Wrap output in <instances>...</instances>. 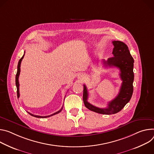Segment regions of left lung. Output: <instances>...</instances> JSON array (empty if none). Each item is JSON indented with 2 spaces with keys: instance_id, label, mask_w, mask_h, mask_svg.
I'll use <instances>...</instances> for the list:
<instances>
[{
  "instance_id": "1",
  "label": "left lung",
  "mask_w": 154,
  "mask_h": 154,
  "mask_svg": "<svg viewBox=\"0 0 154 154\" xmlns=\"http://www.w3.org/2000/svg\"><path fill=\"white\" fill-rule=\"evenodd\" d=\"M112 44L114 57L109 58L107 61L103 60V62L105 66H116L120 70L119 75L122 83L117 96L109 102L107 108H98L88 101V92L86 85H84L83 101L85 106L91 111L102 114H113L121 111L130 100L133 92V58L124 42L113 41Z\"/></svg>"
}]
</instances>
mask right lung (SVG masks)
<instances>
[{"mask_svg": "<svg viewBox=\"0 0 154 154\" xmlns=\"http://www.w3.org/2000/svg\"><path fill=\"white\" fill-rule=\"evenodd\" d=\"M24 54H25V52H24ZM24 54L23 56V57L20 59V60H19V62H18V68H18V69H17V73H16V88H17V96H18V98L20 97V90H19L20 84H19L18 78H19V76H20V74L21 63V61H22L23 59L24 58ZM62 109H63V106H62V107L61 108V109H60L59 111H57V112H54V113H53V114H51V115H49V116H41L34 115V114H31V113H30V112H28V113H29L30 115H31L32 116H33V117H37V118H46V117H51V116H54V115H55V114H57L59 113V112L62 110Z\"/></svg>", "mask_w": 154, "mask_h": 154, "instance_id": "right-lung-1", "label": "right lung"}]
</instances>
